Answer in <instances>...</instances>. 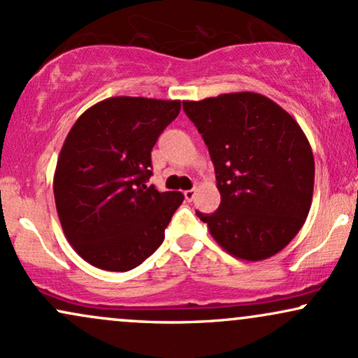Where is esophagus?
I'll return each instance as SVG.
<instances>
[{"label": "esophagus", "instance_id": "34e87169", "mask_svg": "<svg viewBox=\"0 0 358 358\" xmlns=\"http://www.w3.org/2000/svg\"><path fill=\"white\" fill-rule=\"evenodd\" d=\"M183 195H185V200H187V202H192V200L195 199V190H187V192H183Z\"/></svg>", "mask_w": 358, "mask_h": 358}]
</instances>
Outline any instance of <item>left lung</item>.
<instances>
[{
  "mask_svg": "<svg viewBox=\"0 0 358 358\" xmlns=\"http://www.w3.org/2000/svg\"><path fill=\"white\" fill-rule=\"evenodd\" d=\"M208 148L220 207L196 212L222 249L244 261L282 250L305 224L315 187L306 134L281 106L257 92L183 101Z\"/></svg>",
  "mask_w": 358,
  "mask_h": 358,
  "instance_id": "8db88e82",
  "label": "left lung"
}]
</instances>
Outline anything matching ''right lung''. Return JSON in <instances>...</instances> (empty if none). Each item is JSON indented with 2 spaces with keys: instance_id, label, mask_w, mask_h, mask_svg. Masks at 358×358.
Masks as SVG:
<instances>
[{
  "instance_id": "right-lung-1",
  "label": "right lung",
  "mask_w": 358,
  "mask_h": 358,
  "mask_svg": "<svg viewBox=\"0 0 358 358\" xmlns=\"http://www.w3.org/2000/svg\"><path fill=\"white\" fill-rule=\"evenodd\" d=\"M180 101L109 97L77 119L57 159L53 195L69 244L104 271L134 269L165 239L180 192H158L151 150Z\"/></svg>"
}]
</instances>
